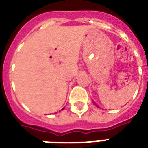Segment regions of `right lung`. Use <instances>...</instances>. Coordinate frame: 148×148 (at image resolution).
Masks as SVG:
<instances>
[{
	"instance_id": "add662e5",
	"label": "right lung",
	"mask_w": 148,
	"mask_h": 148,
	"mask_svg": "<svg viewBox=\"0 0 148 148\" xmlns=\"http://www.w3.org/2000/svg\"><path fill=\"white\" fill-rule=\"evenodd\" d=\"M64 108H62V110H64Z\"/></svg>"
}]
</instances>
